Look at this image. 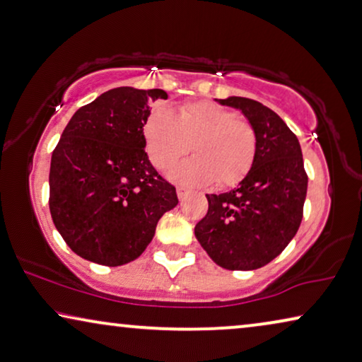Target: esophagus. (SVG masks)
<instances>
[{
    "mask_svg": "<svg viewBox=\"0 0 362 362\" xmlns=\"http://www.w3.org/2000/svg\"><path fill=\"white\" fill-rule=\"evenodd\" d=\"M176 194H177V199H180V201H185V199L187 197V194H189V192H187L186 189H182V187H177Z\"/></svg>",
    "mask_w": 362,
    "mask_h": 362,
    "instance_id": "obj_1",
    "label": "esophagus"
}]
</instances>
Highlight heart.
Listing matches in <instances>:
<instances>
[{"label":"heart","mask_w":362,"mask_h":362,"mask_svg":"<svg viewBox=\"0 0 362 362\" xmlns=\"http://www.w3.org/2000/svg\"><path fill=\"white\" fill-rule=\"evenodd\" d=\"M144 135L150 160L166 170L194 148L196 156L171 170L173 181L206 186L216 181L230 187L248 175L256 155V132L246 120L214 103L197 101L180 107H156L146 119ZM194 146H192V144Z\"/></svg>","instance_id":"heart-1"}]
</instances>
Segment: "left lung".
Listing matches in <instances>:
<instances>
[{
    "mask_svg": "<svg viewBox=\"0 0 362 362\" xmlns=\"http://www.w3.org/2000/svg\"><path fill=\"white\" fill-rule=\"evenodd\" d=\"M218 103L248 119L256 132V155L235 189L206 194L209 211L194 233L220 268L258 269L279 256L300 227L308 182L300 144L261 103L240 96Z\"/></svg>",
    "mask_w": 362,
    "mask_h": 362,
    "instance_id": "8db88e82",
    "label": "left lung"
}]
</instances>
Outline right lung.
Returning <instances> with one entry per match:
<instances>
[{"label":"right lung","mask_w":362,"mask_h":362,"mask_svg":"<svg viewBox=\"0 0 362 362\" xmlns=\"http://www.w3.org/2000/svg\"><path fill=\"white\" fill-rule=\"evenodd\" d=\"M163 90L114 88L73 114L50 161L49 207L78 256L103 266L137 259L158 220L176 207L175 186L145 153L150 103Z\"/></svg>","instance_id":"right-lung-1"}]
</instances>
